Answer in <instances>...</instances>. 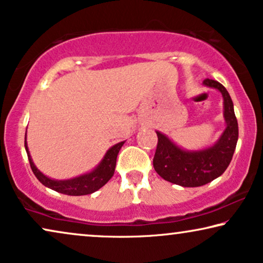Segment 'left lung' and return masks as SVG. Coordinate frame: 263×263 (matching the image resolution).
I'll return each instance as SVG.
<instances>
[{
  "instance_id": "obj_1",
  "label": "left lung",
  "mask_w": 263,
  "mask_h": 263,
  "mask_svg": "<svg viewBox=\"0 0 263 263\" xmlns=\"http://www.w3.org/2000/svg\"><path fill=\"white\" fill-rule=\"evenodd\" d=\"M203 85L217 88L224 99L226 128L212 147L201 151H185L157 132L158 145L153 158L157 174L165 181L182 186H201L224 174L231 163L238 140V123L229 92L220 82L206 79Z\"/></svg>"
}]
</instances>
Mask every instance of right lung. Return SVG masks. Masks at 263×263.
<instances>
[{
    "mask_svg": "<svg viewBox=\"0 0 263 263\" xmlns=\"http://www.w3.org/2000/svg\"><path fill=\"white\" fill-rule=\"evenodd\" d=\"M124 141L118 142L116 145L111 147L107 151L105 156H104L103 160L100 161L98 166L95 170L89 172V174H85L79 177L66 179V181H57V179H51L46 177L44 174H42L41 171L35 167L32 158L28 152V147L26 142V135H25V148H26L28 161H30L31 168L33 171L35 177L38 178V181L42 183L43 185L48 186V188L55 190L57 193L66 194V195L71 196H80V195H88L97 192V190L102 188L103 185H105L109 179L114 176L115 167H116V159L117 154L120 152L121 147L123 146Z\"/></svg>",
    "mask_w": 263,
    "mask_h": 263,
    "instance_id": "1",
    "label": "right lung"
}]
</instances>
